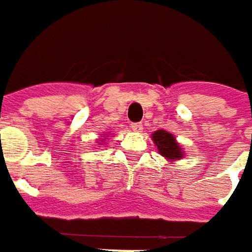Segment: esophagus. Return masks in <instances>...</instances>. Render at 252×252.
Instances as JSON below:
<instances>
[{
    "mask_svg": "<svg viewBox=\"0 0 252 252\" xmlns=\"http://www.w3.org/2000/svg\"><path fill=\"white\" fill-rule=\"evenodd\" d=\"M131 128H132V131L140 132V131H143V124H141V123H132V124H131Z\"/></svg>",
    "mask_w": 252,
    "mask_h": 252,
    "instance_id": "1",
    "label": "esophagus"
}]
</instances>
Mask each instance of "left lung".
<instances>
[{"label": "left lung", "instance_id": "obj_1", "mask_svg": "<svg viewBox=\"0 0 252 252\" xmlns=\"http://www.w3.org/2000/svg\"><path fill=\"white\" fill-rule=\"evenodd\" d=\"M155 144L158 146L159 153L166 158V159H181L182 158V150L179 144L175 141V137L169 134L168 131L158 129L155 134H152Z\"/></svg>", "mask_w": 252, "mask_h": 252}]
</instances>
